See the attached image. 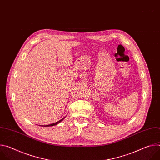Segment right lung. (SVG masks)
<instances>
[{"instance_id":"obj_1","label":"right lung","mask_w":160,"mask_h":160,"mask_svg":"<svg viewBox=\"0 0 160 160\" xmlns=\"http://www.w3.org/2000/svg\"><path fill=\"white\" fill-rule=\"evenodd\" d=\"M64 118H62L61 120H59L58 122H56V123H52V124H50V125H42V127H52V126H54V125H57V124H58V123H59L63 119H64Z\"/></svg>"}]
</instances>
